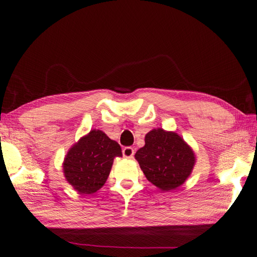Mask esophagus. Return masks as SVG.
<instances>
[{"label": "esophagus", "instance_id": "esophagus-1", "mask_svg": "<svg viewBox=\"0 0 257 257\" xmlns=\"http://www.w3.org/2000/svg\"><path fill=\"white\" fill-rule=\"evenodd\" d=\"M122 155L125 158H133L135 155V149L132 148V147H124L122 149Z\"/></svg>", "mask_w": 257, "mask_h": 257}]
</instances>
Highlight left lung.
<instances>
[{
    "instance_id": "8db88e82",
    "label": "left lung",
    "mask_w": 257,
    "mask_h": 257,
    "mask_svg": "<svg viewBox=\"0 0 257 257\" xmlns=\"http://www.w3.org/2000/svg\"><path fill=\"white\" fill-rule=\"evenodd\" d=\"M145 143L135 158L146 178L162 191L174 190L183 184L195 163L191 147L178 134L161 128L147 134Z\"/></svg>"
}]
</instances>
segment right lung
I'll list each match as a JSON object with an SVG mask.
<instances>
[{
  "label": "right lung",
  "instance_id": "add662e5",
  "mask_svg": "<svg viewBox=\"0 0 257 257\" xmlns=\"http://www.w3.org/2000/svg\"><path fill=\"white\" fill-rule=\"evenodd\" d=\"M116 157H122L118 143L94 129L68 150L63 163L64 176L80 194L95 193L107 181Z\"/></svg>",
  "mask_w": 257,
  "mask_h": 257
}]
</instances>
